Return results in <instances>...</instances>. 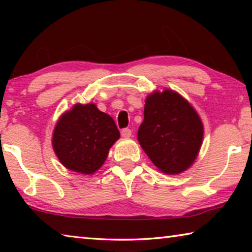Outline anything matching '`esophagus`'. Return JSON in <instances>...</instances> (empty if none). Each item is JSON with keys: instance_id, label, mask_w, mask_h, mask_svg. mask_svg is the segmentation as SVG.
I'll use <instances>...</instances> for the list:
<instances>
[{"instance_id": "esophagus-1", "label": "esophagus", "mask_w": 252, "mask_h": 252, "mask_svg": "<svg viewBox=\"0 0 252 252\" xmlns=\"http://www.w3.org/2000/svg\"><path fill=\"white\" fill-rule=\"evenodd\" d=\"M131 134H132V132L130 129H123L121 131V135L123 136V138H130Z\"/></svg>"}]
</instances>
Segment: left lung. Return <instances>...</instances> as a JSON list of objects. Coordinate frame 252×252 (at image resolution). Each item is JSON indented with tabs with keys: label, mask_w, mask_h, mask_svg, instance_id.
Instances as JSON below:
<instances>
[{
	"label": "left lung",
	"mask_w": 252,
	"mask_h": 252,
	"mask_svg": "<svg viewBox=\"0 0 252 252\" xmlns=\"http://www.w3.org/2000/svg\"><path fill=\"white\" fill-rule=\"evenodd\" d=\"M203 133L198 112L178 92L164 89L147 96L138 141L162 173L189 169L199 155Z\"/></svg>",
	"instance_id": "left-lung-1"
}]
</instances>
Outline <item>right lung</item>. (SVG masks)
<instances>
[{
	"instance_id": "obj_1",
	"label": "right lung",
	"mask_w": 252,
	"mask_h": 252,
	"mask_svg": "<svg viewBox=\"0 0 252 252\" xmlns=\"http://www.w3.org/2000/svg\"><path fill=\"white\" fill-rule=\"evenodd\" d=\"M120 132L109 114L94 103H76L65 111L55 125L52 147L66 169L82 174L97 171Z\"/></svg>"
}]
</instances>
